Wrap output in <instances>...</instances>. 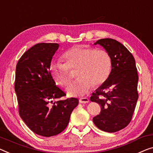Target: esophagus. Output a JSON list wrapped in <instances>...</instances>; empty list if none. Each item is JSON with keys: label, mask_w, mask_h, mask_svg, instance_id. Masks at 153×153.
<instances>
[{"label": "esophagus", "mask_w": 153, "mask_h": 153, "mask_svg": "<svg viewBox=\"0 0 153 153\" xmlns=\"http://www.w3.org/2000/svg\"><path fill=\"white\" fill-rule=\"evenodd\" d=\"M88 102H89V100H88V98H87V97H84V98H80L79 100V103L86 104V103H88Z\"/></svg>", "instance_id": "34e87169"}]
</instances>
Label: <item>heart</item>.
Instances as JSON below:
<instances>
[{"instance_id":"b5f03b06","label":"heart","mask_w":153,"mask_h":153,"mask_svg":"<svg viewBox=\"0 0 153 153\" xmlns=\"http://www.w3.org/2000/svg\"><path fill=\"white\" fill-rule=\"evenodd\" d=\"M65 64L54 62L50 65L52 77L60 85L67 86L71 79L70 70H77L78 79L67 88L69 96H83L93 86H99L108 79L112 69L110 54L105 50L79 46L73 47L62 56Z\"/></svg>"}]
</instances>
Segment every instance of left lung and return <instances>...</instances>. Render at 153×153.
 <instances>
[{"instance_id": "left-lung-1", "label": "left lung", "mask_w": 153, "mask_h": 153, "mask_svg": "<svg viewBox=\"0 0 153 153\" xmlns=\"http://www.w3.org/2000/svg\"><path fill=\"white\" fill-rule=\"evenodd\" d=\"M94 45H100L110 54L112 69L108 79L90 97L101 106V112L93 121L102 131L115 133L131 122L138 100L135 60L122 43L114 39H100Z\"/></svg>"}]
</instances>
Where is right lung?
I'll use <instances>...</instances> for the list:
<instances>
[{
	"instance_id": "add662e5",
	"label": "right lung",
	"mask_w": 153,
	"mask_h": 153,
	"mask_svg": "<svg viewBox=\"0 0 153 153\" xmlns=\"http://www.w3.org/2000/svg\"><path fill=\"white\" fill-rule=\"evenodd\" d=\"M58 47V43L34 45L21 56L16 69L15 92L20 117L33 133L47 137L66 128L79 102L74 97L56 102L66 95L49 71Z\"/></svg>"
}]
</instances>
